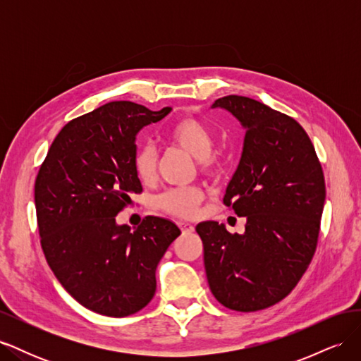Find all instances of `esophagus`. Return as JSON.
Masks as SVG:
<instances>
[{
  "label": "esophagus",
  "mask_w": 361,
  "mask_h": 361,
  "mask_svg": "<svg viewBox=\"0 0 361 361\" xmlns=\"http://www.w3.org/2000/svg\"><path fill=\"white\" fill-rule=\"evenodd\" d=\"M178 226L180 227V231H182L183 233H191V232H194V226H192V224H190V223L179 221V223H178Z\"/></svg>",
  "instance_id": "esophagus-1"
}]
</instances>
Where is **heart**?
I'll return each mask as SVG.
<instances>
[{"label": "heart", "instance_id": "b5f03b06", "mask_svg": "<svg viewBox=\"0 0 361 361\" xmlns=\"http://www.w3.org/2000/svg\"><path fill=\"white\" fill-rule=\"evenodd\" d=\"M169 143L182 147L188 154L199 159V166L203 171H214L216 159L211 154L214 149V134L202 120L194 117H183L174 122L166 133ZM134 170L143 182L154 180L157 174V150L150 145H141L134 155ZM204 194L200 188L185 187L173 188L159 195L158 204L164 211L188 218L197 212Z\"/></svg>", "mask_w": 361, "mask_h": 361}]
</instances>
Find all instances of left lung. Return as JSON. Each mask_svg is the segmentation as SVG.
Masks as SVG:
<instances>
[{"label":"left lung","mask_w":361,"mask_h":361,"mask_svg":"<svg viewBox=\"0 0 361 361\" xmlns=\"http://www.w3.org/2000/svg\"><path fill=\"white\" fill-rule=\"evenodd\" d=\"M245 130L241 159L224 203L245 216V232L199 223L214 297L238 312L267 309L297 286L318 244L325 180L314 147L292 117L245 96L212 104Z\"/></svg>","instance_id":"left-lung-1"}]
</instances>
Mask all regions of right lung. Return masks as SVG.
<instances>
[{"label": "right lung", "instance_id": "add662e5", "mask_svg": "<svg viewBox=\"0 0 361 361\" xmlns=\"http://www.w3.org/2000/svg\"><path fill=\"white\" fill-rule=\"evenodd\" d=\"M171 111L108 102L64 126L35 185L40 243L54 276L84 307L113 318L154 298L155 271L180 235L167 218L146 216L134 231L116 215L141 192L134 170L141 129Z\"/></svg>", "mask_w": 361, "mask_h": 361}]
</instances>
